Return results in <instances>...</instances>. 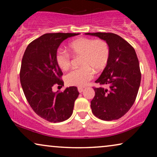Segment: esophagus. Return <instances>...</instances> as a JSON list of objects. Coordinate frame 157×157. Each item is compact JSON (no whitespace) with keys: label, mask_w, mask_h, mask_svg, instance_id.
<instances>
[{"label":"esophagus","mask_w":157,"mask_h":157,"mask_svg":"<svg viewBox=\"0 0 157 157\" xmlns=\"http://www.w3.org/2000/svg\"><path fill=\"white\" fill-rule=\"evenodd\" d=\"M78 91L79 93H82L83 91V87H78Z\"/></svg>","instance_id":"34e87169"}]
</instances>
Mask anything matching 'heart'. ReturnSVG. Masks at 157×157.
<instances>
[{
	"instance_id": "heart-1",
	"label": "heart",
	"mask_w": 157,
	"mask_h": 157,
	"mask_svg": "<svg viewBox=\"0 0 157 157\" xmlns=\"http://www.w3.org/2000/svg\"><path fill=\"white\" fill-rule=\"evenodd\" d=\"M68 51L74 56H81L82 67L74 69L66 76V81L70 86H83L94 77V70L104 69L109 59V47L101 39L94 40L89 38H80L71 42ZM56 62L63 71L68 69L71 65V56L63 51H59L56 55Z\"/></svg>"
}]
</instances>
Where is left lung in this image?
<instances>
[{
  "mask_svg": "<svg viewBox=\"0 0 157 157\" xmlns=\"http://www.w3.org/2000/svg\"><path fill=\"white\" fill-rule=\"evenodd\" d=\"M85 34L105 40L110 51L108 63L95 81L108 88H94L95 96L91 101L92 112L104 121L119 119L134 104L140 86L141 75L136 51L126 40L115 33Z\"/></svg>",
  "mask_w": 157,
  "mask_h": 157,
  "instance_id": "obj_1",
  "label": "left lung"
}]
</instances>
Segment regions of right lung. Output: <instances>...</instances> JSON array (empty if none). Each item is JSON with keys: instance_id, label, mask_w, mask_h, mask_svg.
<instances>
[{"instance_id": "add662e5", "label": "right lung", "mask_w": 157, "mask_h": 157, "mask_svg": "<svg viewBox=\"0 0 157 157\" xmlns=\"http://www.w3.org/2000/svg\"><path fill=\"white\" fill-rule=\"evenodd\" d=\"M78 34L46 33L29 44L23 54L20 71L23 93L36 114L49 122L70 118L79 95L76 86L62 92L53 91L55 86H63V73L56 62L57 49L66 38Z\"/></svg>"}]
</instances>
